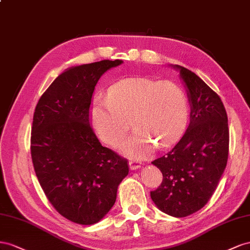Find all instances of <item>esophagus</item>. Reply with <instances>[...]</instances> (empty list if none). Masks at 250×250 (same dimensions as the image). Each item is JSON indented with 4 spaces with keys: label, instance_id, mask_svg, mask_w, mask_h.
Wrapping results in <instances>:
<instances>
[{
    "label": "esophagus",
    "instance_id": "esophagus-1",
    "mask_svg": "<svg viewBox=\"0 0 250 250\" xmlns=\"http://www.w3.org/2000/svg\"><path fill=\"white\" fill-rule=\"evenodd\" d=\"M129 165H130V168H131L132 170L137 169V168H139V167H141L140 162H139V161H136V160H130V161H129Z\"/></svg>",
    "mask_w": 250,
    "mask_h": 250
}]
</instances>
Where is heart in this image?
Segmentation results:
<instances>
[{
	"label": "heart",
	"instance_id": "1",
	"mask_svg": "<svg viewBox=\"0 0 250 250\" xmlns=\"http://www.w3.org/2000/svg\"><path fill=\"white\" fill-rule=\"evenodd\" d=\"M188 111V97L178 84L135 77L112 85L108 98H96L91 119L97 136L116 147L129 131L132 117L136 129L121 151L131 158L142 159L157 145L167 147L182 136Z\"/></svg>",
	"mask_w": 250,
	"mask_h": 250
}]
</instances>
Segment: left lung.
<instances>
[{
	"mask_svg": "<svg viewBox=\"0 0 250 250\" xmlns=\"http://www.w3.org/2000/svg\"><path fill=\"white\" fill-rule=\"evenodd\" d=\"M175 67L188 91L190 123L172 151L152 162L163 179L151 198L163 212L183 218L201 209L217 188L227 165L229 130L220 96L190 70Z\"/></svg>",
	"mask_w": 250,
	"mask_h": 250,
	"instance_id": "obj_1",
	"label": "left lung"
}]
</instances>
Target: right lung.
Segmentation results:
<instances>
[{"instance_id":"1","label":"right lung","mask_w":250,"mask_h":250,"mask_svg":"<svg viewBox=\"0 0 250 250\" xmlns=\"http://www.w3.org/2000/svg\"><path fill=\"white\" fill-rule=\"evenodd\" d=\"M121 62L104 60L68 69L35 106L30 147L35 174L56 211L77 224L102 220L129 174L127 159L103 146L90 125L98 80Z\"/></svg>"}]
</instances>
